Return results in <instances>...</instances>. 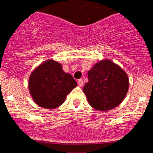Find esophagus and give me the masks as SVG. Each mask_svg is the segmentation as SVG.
Masks as SVG:
<instances>
[{"mask_svg": "<svg viewBox=\"0 0 153 153\" xmlns=\"http://www.w3.org/2000/svg\"><path fill=\"white\" fill-rule=\"evenodd\" d=\"M78 84L80 86H82L83 84H84V81H83V79H79L78 81Z\"/></svg>", "mask_w": 153, "mask_h": 153, "instance_id": "1", "label": "esophagus"}]
</instances>
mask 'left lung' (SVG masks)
<instances>
[{"label":"left lung","instance_id":"8db88e82","mask_svg":"<svg viewBox=\"0 0 153 153\" xmlns=\"http://www.w3.org/2000/svg\"><path fill=\"white\" fill-rule=\"evenodd\" d=\"M88 81L83 88L89 105L100 111L117 107L129 89V78L118 64L108 59L96 63L88 71Z\"/></svg>","mask_w":153,"mask_h":153}]
</instances>
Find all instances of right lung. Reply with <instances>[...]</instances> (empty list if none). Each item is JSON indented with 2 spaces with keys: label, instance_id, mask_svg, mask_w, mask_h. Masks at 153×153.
<instances>
[{
  "label": "right lung",
  "instance_id": "add662e5",
  "mask_svg": "<svg viewBox=\"0 0 153 153\" xmlns=\"http://www.w3.org/2000/svg\"><path fill=\"white\" fill-rule=\"evenodd\" d=\"M28 86L35 104L45 109H54L65 101L77 82L70 74L63 70L60 63L49 59L32 71Z\"/></svg>",
  "mask_w": 153,
  "mask_h": 153
}]
</instances>
